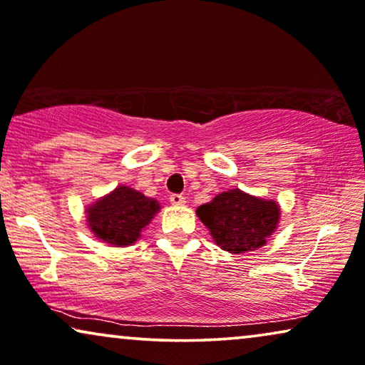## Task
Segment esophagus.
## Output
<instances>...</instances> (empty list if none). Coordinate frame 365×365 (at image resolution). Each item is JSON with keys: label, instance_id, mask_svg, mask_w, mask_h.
<instances>
[{"label": "esophagus", "instance_id": "esophagus-1", "mask_svg": "<svg viewBox=\"0 0 365 365\" xmlns=\"http://www.w3.org/2000/svg\"><path fill=\"white\" fill-rule=\"evenodd\" d=\"M169 201H171V204H174V206H184V202H186V197L181 196V194H171Z\"/></svg>", "mask_w": 365, "mask_h": 365}]
</instances>
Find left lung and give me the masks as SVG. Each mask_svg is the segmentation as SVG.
Segmentation results:
<instances>
[{
  "label": "left lung",
  "mask_w": 365,
  "mask_h": 365,
  "mask_svg": "<svg viewBox=\"0 0 365 365\" xmlns=\"http://www.w3.org/2000/svg\"><path fill=\"white\" fill-rule=\"evenodd\" d=\"M197 217L209 229L214 242L224 251H256L276 231L281 209L276 201L254 197L241 189L217 194L197 207Z\"/></svg>",
  "instance_id": "8db88e82"
}]
</instances>
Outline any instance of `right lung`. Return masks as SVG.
Here are the masks:
<instances>
[{"mask_svg": "<svg viewBox=\"0 0 365 365\" xmlns=\"http://www.w3.org/2000/svg\"><path fill=\"white\" fill-rule=\"evenodd\" d=\"M161 206L156 199L128 186H118L108 196L88 206V226L101 241L116 247L131 246Z\"/></svg>", "mask_w": 365, "mask_h": 365, "instance_id": "add662e5", "label": "right lung"}]
</instances>
